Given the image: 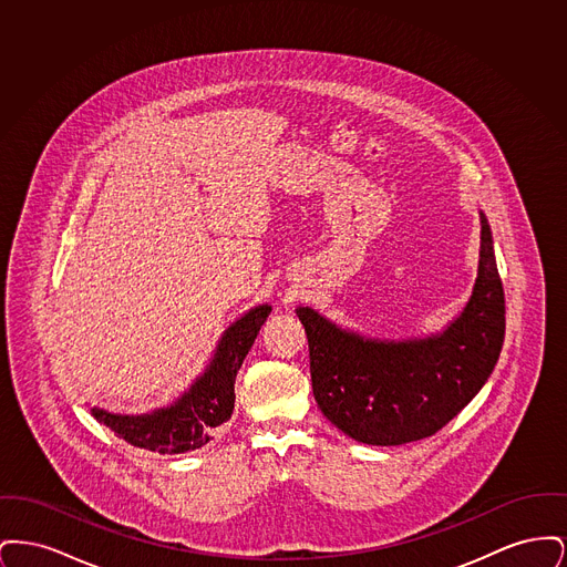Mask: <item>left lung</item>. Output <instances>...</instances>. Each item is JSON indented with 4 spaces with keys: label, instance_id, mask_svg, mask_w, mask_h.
<instances>
[{
    "label": "left lung",
    "instance_id": "obj_1",
    "mask_svg": "<svg viewBox=\"0 0 567 567\" xmlns=\"http://www.w3.org/2000/svg\"><path fill=\"white\" fill-rule=\"evenodd\" d=\"M481 261L472 297L440 336L363 340L297 308L308 336L312 393L352 440L398 446L430 437L455 419L491 377L506 333V299L491 227L481 216Z\"/></svg>",
    "mask_w": 567,
    "mask_h": 567
}]
</instances>
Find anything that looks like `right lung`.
Here are the masks:
<instances>
[{
    "label": "right lung",
    "instance_id": "obj_1",
    "mask_svg": "<svg viewBox=\"0 0 567 567\" xmlns=\"http://www.w3.org/2000/svg\"><path fill=\"white\" fill-rule=\"evenodd\" d=\"M270 310V306L252 308L231 324L220 338L210 368L176 404L144 416H118L93 408L95 419L116 437L151 453L178 455L202 449L213 440V430L231 419L236 374Z\"/></svg>",
    "mask_w": 567,
    "mask_h": 567
}]
</instances>
